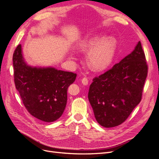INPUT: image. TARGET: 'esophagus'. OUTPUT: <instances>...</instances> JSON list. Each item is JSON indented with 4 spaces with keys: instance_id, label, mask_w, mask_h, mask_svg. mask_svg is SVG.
I'll return each mask as SVG.
<instances>
[{
    "instance_id": "obj_1",
    "label": "esophagus",
    "mask_w": 159,
    "mask_h": 159,
    "mask_svg": "<svg viewBox=\"0 0 159 159\" xmlns=\"http://www.w3.org/2000/svg\"><path fill=\"white\" fill-rule=\"evenodd\" d=\"M81 81H82V83H83V84L84 85H87L88 84H89V79H88L87 77H84L81 79Z\"/></svg>"
}]
</instances>
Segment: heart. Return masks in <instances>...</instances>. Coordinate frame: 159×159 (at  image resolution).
I'll list each match as a JSON object with an SVG mask.
<instances>
[{"label": "heart", "mask_w": 159, "mask_h": 159, "mask_svg": "<svg viewBox=\"0 0 159 159\" xmlns=\"http://www.w3.org/2000/svg\"><path fill=\"white\" fill-rule=\"evenodd\" d=\"M116 40L114 37L103 39L94 36L83 40L80 44V50L90 51L88 61L90 67L95 70L107 68L112 62L116 48Z\"/></svg>", "instance_id": "b5f03b06"}]
</instances>
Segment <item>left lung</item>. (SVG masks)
<instances>
[{"label": "left lung", "instance_id": "1", "mask_svg": "<svg viewBox=\"0 0 159 159\" xmlns=\"http://www.w3.org/2000/svg\"><path fill=\"white\" fill-rule=\"evenodd\" d=\"M148 72L139 41L134 50L103 74L93 79L89 99L101 126H119L140 102Z\"/></svg>", "mask_w": 159, "mask_h": 159}]
</instances>
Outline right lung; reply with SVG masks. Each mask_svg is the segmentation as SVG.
Wrapping results in <instances>:
<instances>
[{"instance_id": "right-lung-1", "label": "right lung", "mask_w": 159, "mask_h": 159, "mask_svg": "<svg viewBox=\"0 0 159 159\" xmlns=\"http://www.w3.org/2000/svg\"><path fill=\"white\" fill-rule=\"evenodd\" d=\"M13 66L15 86L28 112L47 122L60 118L66 107L68 87L74 83L76 74L27 66L21 44L14 50Z\"/></svg>"}]
</instances>
